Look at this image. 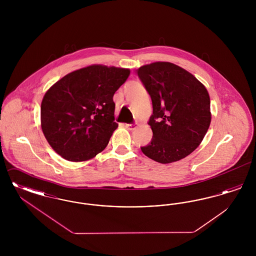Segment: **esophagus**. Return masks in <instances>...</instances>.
Returning <instances> with one entry per match:
<instances>
[{"label":"esophagus","instance_id":"esophagus-1","mask_svg":"<svg viewBox=\"0 0 256 256\" xmlns=\"http://www.w3.org/2000/svg\"><path fill=\"white\" fill-rule=\"evenodd\" d=\"M136 126H137V122H134V124H126V128L128 130H134Z\"/></svg>","mask_w":256,"mask_h":256}]
</instances>
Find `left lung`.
<instances>
[{
  "label": "left lung",
  "instance_id": "obj_1",
  "mask_svg": "<svg viewBox=\"0 0 256 256\" xmlns=\"http://www.w3.org/2000/svg\"><path fill=\"white\" fill-rule=\"evenodd\" d=\"M152 102L150 144L141 150L148 158L168 164L193 152L211 122L210 97L206 86L182 67L158 61L137 69Z\"/></svg>",
  "mask_w": 256,
  "mask_h": 256
}]
</instances>
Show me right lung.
<instances>
[{
  "label": "right lung",
  "instance_id": "1",
  "mask_svg": "<svg viewBox=\"0 0 256 256\" xmlns=\"http://www.w3.org/2000/svg\"><path fill=\"white\" fill-rule=\"evenodd\" d=\"M130 74V69L94 64L50 87L41 102V128L61 158L86 161L106 148L118 128L113 96Z\"/></svg>",
  "mask_w": 256,
  "mask_h": 256
}]
</instances>
